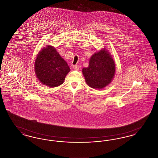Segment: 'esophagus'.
I'll use <instances>...</instances> for the list:
<instances>
[{
	"label": "esophagus",
	"instance_id": "obj_1",
	"mask_svg": "<svg viewBox=\"0 0 158 158\" xmlns=\"http://www.w3.org/2000/svg\"><path fill=\"white\" fill-rule=\"evenodd\" d=\"M73 68L74 70H78L79 69V66H78V65H73Z\"/></svg>",
	"mask_w": 158,
	"mask_h": 158
}]
</instances>
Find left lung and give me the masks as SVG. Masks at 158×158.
<instances>
[{
    "instance_id": "obj_1",
    "label": "left lung",
    "mask_w": 158,
    "mask_h": 158,
    "mask_svg": "<svg viewBox=\"0 0 158 158\" xmlns=\"http://www.w3.org/2000/svg\"><path fill=\"white\" fill-rule=\"evenodd\" d=\"M86 83L92 88L102 89L112 82L115 73V64L110 52L104 48L94 53L88 68L82 69Z\"/></svg>"
}]
</instances>
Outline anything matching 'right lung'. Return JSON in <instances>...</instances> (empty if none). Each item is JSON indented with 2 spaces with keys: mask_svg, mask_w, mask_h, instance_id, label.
Wrapping results in <instances>:
<instances>
[{
  "mask_svg": "<svg viewBox=\"0 0 158 158\" xmlns=\"http://www.w3.org/2000/svg\"><path fill=\"white\" fill-rule=\"evenodd\" d=\"M34 70L41 83L49 87H57L64 82L70 69L56 48L48 45L38 53Z\"/></svg>",
  "mask_w": 158,
  "mask_h": 158,
  "instance_id": "right-lung-1",
  "label": "right lung"
}]
</instances>
